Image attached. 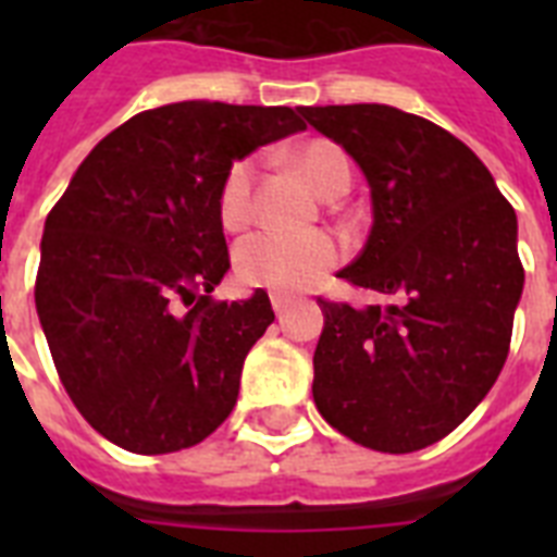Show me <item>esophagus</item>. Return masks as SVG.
Wrapping results in <instances>:
<instances>
[{"mask_svg":"<svg viewBox=\"0 0 557 557\" xmlns=\"http://www.w3.org/2000/svg\"><path fill=\"white\" fill-rule=\"evenodd\" d=\"M271 306H274V312H283L288 304H292V295H286V292H271Z\"/></svg>","mask_w":557,"mask_h":557,"instance_id":"esophagus-1","label":"esophagus"}]
</instances>
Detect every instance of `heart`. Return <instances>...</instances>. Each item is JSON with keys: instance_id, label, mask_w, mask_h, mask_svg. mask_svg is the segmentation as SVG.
<instances>
[{"instance_id": "obj_1", "label": "heart", "mask_w": 557, "mask_h": 557, "mask_svg": "<svg viewBox=\"0 0 557 557\" xmlns=\"http://www.w3.org/2000/svg\"><path fill=\"white\" fill-rule=\"evenodd\" d=\"M295 164L323 196H341L352 185V161L338 144L314 138L295 152ZM253 185H257L253 159H239L225 170L216 196L222 225L239 231L251 222ZM341 260H344V243L332 231L292 234L280 227L253 231L236 245L234 253L236 274L243 283L277 288V292L314 286Z\"/></svg>"}]
</instances>
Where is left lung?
Segmentation results:
<instances>
[{"label": "left lung", "instance_id": "1", "mask_svg": "<svg viewBox=\"0 0 557 557\" xmlns=\"http://www.w3.org/2000/svg\"><path fill=\"white\" fill-rule=\"evenodd\" d=\"M300 115L370 182V239L338 277L393 300L318 297L314 405L364 448L422 450L466 422L506 364L523 292L518 216L483 161L428 117L381 103Z\"/></svg>", "mask_w": 557, "mask_h": 557}]
</instances>
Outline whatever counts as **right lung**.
<instances>
[{
  "label": "right lung",
  "instance_id": "right-lung-1",
  "mask_svg": "<svg viewBox=\"0 0 557 557\" xmlns=\"http://www.w3.org/2000/svg\"><path fill=\"white\" fill-rule=\"evenodd\" d=\"M288 107L185 100L147 109L86 156L46 219L34 300L86 422L133 454L208 440L239 396L269 295L222 304L231 269L219 185L234 161L306 129Z\"/></svg>",
  "mask_w": 557,
  "mask_h": 557
}]
</instances>
